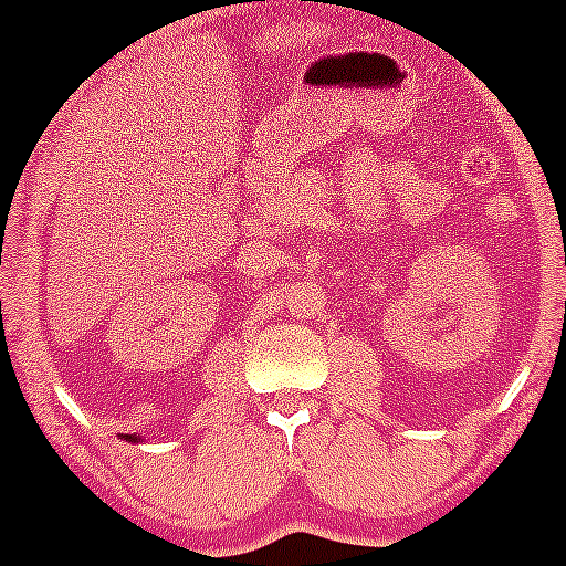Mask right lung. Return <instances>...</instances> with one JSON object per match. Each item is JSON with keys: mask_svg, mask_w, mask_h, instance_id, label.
Masks as SVG:
<instances>
[{"mask_svg": "<svg viewBox=\"0 0 566 566\" xmlns=\"http://www.w3.org/2000/svg\"><path fill=\"white\" fill-rule=\"evenodd\" d=\"M125 438V441H128V443H142V441H145V438H139V436H123Z\"/></svg>", "mask_w": 566, "mask_h": 566, "instance_id": "add662e5", "label": "right lung"}]
</instances>
